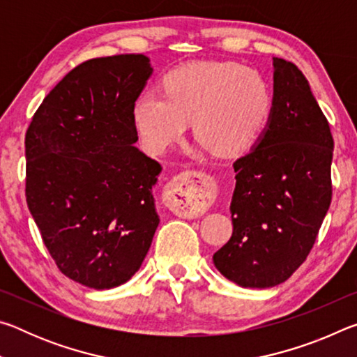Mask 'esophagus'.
Wrapping results in <instances>:
<instances>
[{
  "label": "esophagus",
  "instance_id": "obj_1",
  "mask_svg": "<svg viewBox=\"0 0 357 357\" xmlns=\"http://www.w3.org/2000/svg\"><path fill=\"white\" fill-rule=\"evenodd\" d=\"M215 181L200 172H185L168 185L167 206L181 217H198L215 202Z\"/></svg>",
  "mask_w": 357,
  "mask_h": 357
}]
</instances>
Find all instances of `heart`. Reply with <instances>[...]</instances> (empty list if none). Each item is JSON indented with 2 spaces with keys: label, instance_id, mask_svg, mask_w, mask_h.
Listing matches in <instances>:
<instances>
[{
  "label": "heart",
  "instance_id": "b5f03b06",
  "mask_svg": "<svg viewBox=\"0 0 357 357\" xmlns=\"http://www.w3.org/2000/svg\"><path fill=\"white\" fill-rule=\"evenodd\" d=\"M273 112V91L258 70L236 63L200 61L172 70L164 94L146 91L132 108L144 148L154 154L193 134L214 153L233 155L261 135Z\"/></svg>",
  "mask_w": 357,
  "mask_h": 357
}]
</instances>
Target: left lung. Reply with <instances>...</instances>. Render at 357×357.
<instances>
[{"mask_svg": "<svg viewBox=\"0 0 357 357\" xmlns=\"http://www.w3.org/2000/svg\"><path fill=\"white\" fill-rule=\"evenodd\" d=\"M334 140L328 119L293 63L274 58L273 112L233 168V234L213 261L244 288L285 282L305 261L328 213Z\"/></svg>", "mask_w": 357, "mask_h": 357, "instance_id": "1", "label": "left lung"}]
</instances>
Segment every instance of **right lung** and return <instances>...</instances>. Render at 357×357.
I'll return each mask as SVG.
<instances>
[{
  "label": "right lung",
  "instance_id": "add662e5",
  "mask_svg": "<svg viewBox=\"0 0 357 357\" xmlns=\"http://www.w3.org/2000/svg\"><path fill=\"white\" fill-rule=\"evenodd\" d=\"M153 74L144 55L94 58L42 102L25 137L26 203L58 269L94 289L143 263L159 215L160 164L134 146L132 108Z\"/></svg>",
  "mask_w": 357,
  "mask_h": 357
}]
</instances>
